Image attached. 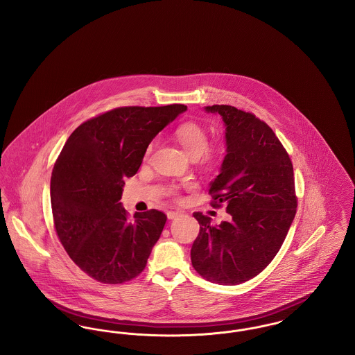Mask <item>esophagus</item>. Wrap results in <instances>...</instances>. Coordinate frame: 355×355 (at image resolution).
Wrapping results in <instances>:
<instances>
[{
  "instance_id": "esophagus-1",
  "label": "esophagus",
  "mask_w": 355,
  "mask_h": 355,
  "mask_svg": "<svg viewBox=\"0 0 355 355\" xmlns=\"http://www.w3.org/2000/svg\"><path fill=\"white\" fill-rule=\"evenodd\" d=\"M166 216H168V218H169V220H175L177 217L182 216V213H181V211H174V210H170V211L166 213Z\"/></svg>"
}]
</instances>
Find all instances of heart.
Here are the masks:
<instances>
[{
    "label": "heart",
    "mask_w": 355,
    "mask_h": 355,
    "mask_svg": "<svg viewBox=\"0 0 355 355\" xmlns=\"http://www.w3.org/2000/svg\"><path fill=\"white\" fill-rule=\"evenodd\" d=\"M175 137L180 145L191 158H198L202 154L206 164H214L220 155V146L207 148V133L201 125L196 122H186L177 128ZM152 152V146L148 148V154Z\"/></svg>",
    "instance_id": "obj_1"
}]
</instances>
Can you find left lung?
Listing matches in <instances>:
<instances>
[{"label":"left lung","mask_w":355,"mask_h":355,"mask_svg":"<svg viewBox=\"0 0 355 355\" xmlns=\"http://www.w3.org/2000/svg\"><path fill=\"white\" fill-rule=\"evenodd\" d=\"M205 112L220 114L226 128V155L209 191L230 220L213 226L194 213L201 229L190 255L205 279L232 286L258 275L279 252L297 209L293 165L277 135L252 113L229 105Z\"/></svg>","instance_id":"8db88e82"}]
</instances>
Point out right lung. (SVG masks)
<instances>
[{"mask_svg":"<svg viewBox=\"0 0 355 355\" xmlns=\"http://www.w3.org/2000/svg\"><path fill=\"white\" fill-rule=\"evenodd\" d=\"M186 109L174 103L106 112L80 125L60 153L51 180L55 232L73 262L96 281L122 284L145 269L166 216L152 209L129 220L119 202L123 180Z\"/></svg>","mask_w":355,"mask_h":355,"instance_id":"1","label":"right lung"}]
</instances>
